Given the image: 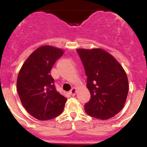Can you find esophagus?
<instances>
[{
  "instance_id": "34e87169",
  "label": "esophagus",
  "mask_w": 147,
  "mask_h": 147,
  "mask_svg": "<svg viewBox=\"0 0 147 147\" xmlns=\"http://www.w3.org/2000/svg\"><path fill=\"white\" fill-rule=\"evenodd\" d=\"M76 90H77L76 88H75V87L72 88L70 91V95H71L72 96H75V94H76Z\"/></svg>"
}]
</instances>
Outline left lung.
I'll list each match as a JSON object with an SVG mask.
<instances>
[{
	"label": "left lung",
	"instance_id": "left-lung-1",
	"mask_svg": "<svg viewBox=\"0 0 147 147\" xmlns=\"http://www.w3.org/2000/svg\"><path fill=\"white\" fill-rule=\"evenodd\" d=\"M87 76L90 99L86 112L97 119H110L124 107L129 82L124 68L109 52L101 48L77 49Z\"/></svg>",
	"mask_w": 147,
	"mask_h": 147
}]
</instances>
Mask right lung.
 <instances>
[{"label": "right lung", "instance_id": "1", "mask_svg": "<svg viewBox=\"0 0 147 147\" xmlns=\"http://www.w3.org/2000/svg\"><path fill=\"white\" fill-rule=\"evenodd\" d=\"M62 49L43 45L34 50L22 65L16 86L23 107L38 120H49L63 111L67 98L55 88L50 75Z\"/></svg>", "mask_w": 147, "mask_h": 147}]
</instances>
